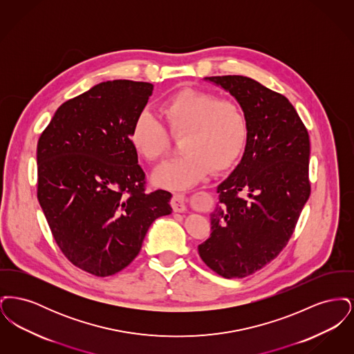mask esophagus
<instances>
[{"label": "esophagus", "instance_id": "34e87169", "mask_svg": "<svg viewBox=\"0 0 354 354\" xmlns=\"http://www.w3.org/2000/svg\"><path fill=\"white\" fill-rule=\"evenodd\" d=\"M171 205L175 212H183L185 211V194H174Z\"/></svg>", "mask_w": 354, "mask_h": 354}]
</instances>
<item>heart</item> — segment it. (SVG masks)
I'll list each match as a JSON object with an SVG mask.
<instances>
[{
	"label": "heart",
	"instance_id": "b5f03b06",
	"mask_svg": "<svg viewBox=\"0 0 354 354\" xmlns=\"http://www.w3.org/2000/svg\"><path fill=\"white\" fill-rule=\"evenodd\" d=\"M160 114L171 134H185L182 156L155 171L153 180L171 189H185L201 183L209 174L230 167L245 145L247 120L237 102L218 100L212 93L187 88L160 104ZM131 145L149 162L169 151L167 130L150 111H142L131 126Z\"/></svg>",
	"mask_w": 354,
	"mask_h": 354
}]
</instances>
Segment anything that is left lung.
<instances>
[{
  "instance_id": "8db88e82",
  "label": "left lung",
  "mask_w": 354,
  "mask_h": 354,
  "mask_svg": "<svg viewBox=\"0 0 354 354\" xmlns=\"http://www.w3.org/2000/svg\"><path fill=\"white\" fill-rule=\"evenodd\" d=\"M239 102L247 120L240 163L216 192L203 261L225 279L261 270L283 251L310 195L309 135L284 95L243 75L205 77Z\"/></svg>"
}]
</instances>
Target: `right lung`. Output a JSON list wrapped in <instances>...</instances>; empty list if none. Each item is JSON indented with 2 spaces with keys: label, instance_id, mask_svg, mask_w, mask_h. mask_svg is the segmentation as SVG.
Here are the masks:
<instances>
[{
  "label": "right lung",
  "instance_id": "add662e5",
  "mask_svg": "<svg viewBox=\"0 0 354 354\" xmlns=\"http://www.w3.org/2000/svg\"><path fill=\"white\" fill-rule=\"evenodd\" d=\"M153 86L115 80L58 107L37 145L38 202L59 250L106 277L126 268L171 194L147 192L130 131Z\"/></svg>",
  "mask_w": 354,
  "mask_h": 354
}]
</instances>
